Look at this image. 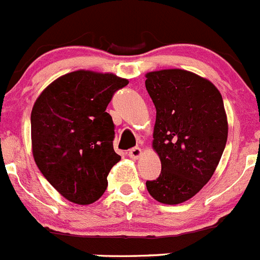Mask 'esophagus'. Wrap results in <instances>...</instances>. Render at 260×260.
I'll list each match as a JSON object with an SVG mask.
<instances>
[{
	"instance_id": "obj_1",
	"label": "esophagus",
	"mask_w": 260,
	"mask_h": 260,
	"mask_svg": "<svg viewBox=\"0 0 260 260\" xmlns=\"http://www.w3.org/2000/svg\"><path fill=\"white\" fill-rule=\"evenodd\" d=\"M142 154H143V150L140 149L139 147L132 148V149L128 150V155H130L133 159H138V158H139Z\"/></svg>"
}]
</instances>
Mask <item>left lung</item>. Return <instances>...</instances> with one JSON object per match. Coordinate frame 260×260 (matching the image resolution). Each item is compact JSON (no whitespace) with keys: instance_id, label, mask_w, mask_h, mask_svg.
I'll list each match as a JSON object with an SVG mask.
<instances>
[{"instance_id":"1","label":"left lung","mask_w":260,"mask_h":260,"mask_svg":"<svg viewBox=\"0 0 260 260\" xmlns=\"http://www.w3.org/2000/svg\"><path fill=\"white\" fill-rule=\"evenodd\" d=\"M145 88L157 110L153 149L159 177L147 181L149 194L163 204H180L211 180L229 134L218 89L206 78L181 69L145 74Z\"/></svg>"}]
</instances>
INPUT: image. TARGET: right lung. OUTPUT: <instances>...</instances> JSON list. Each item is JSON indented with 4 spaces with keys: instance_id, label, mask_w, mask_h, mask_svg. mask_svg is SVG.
I'll return each mask as SVG.
<instances>
[{
    "instance_id": "add662e5",
    "label": "right lung",
    "mask_w": 260,
    "mask_h": 260,
    "mask_svg": "<svg viewBox=\"0 0 260 260\" xmlns=\"http://www.w3.org/2000/svg\"><path fill=\"white\" fill-rule=\"evenodd\" d=\"M127 79L78 70L52 81L33 106L31 150L39 171L63 198L91 204L107 189L121 159L113 150L115 125L106 112Z\"/></svg>"
}]
</instances>
